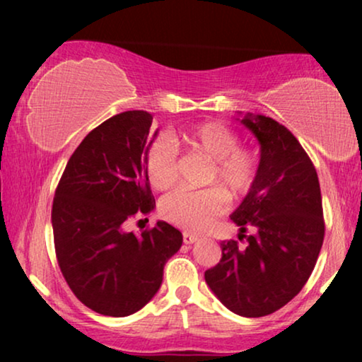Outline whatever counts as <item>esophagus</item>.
Instances as JSON below:
<instances>
[{
	"mask_svg": "<svg viewBox=\"0 0 362 362\" xmlns=\"http://www.w3.org/2000/svg\"><path fill=\"white\" fill-rule=\"evenodd\" d=\"M197 240H199V237L194 235V234H189V232H185V234H182V242H185L186 245L196 244Z\"/></svg>",
	"mask_w": 362,
	"mask_h": 362,
	"instance_id": "34e87169",
	"label": "esophagus"
}]
</instances>
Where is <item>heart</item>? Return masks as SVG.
<instances>
[{"mask_svg":"<svg viewBox=\"0 0 362 362\" xmlns=\"http://www.w3.org/2000/svg\"><path fill=\"white\" fill-rule=\"evenodd\" d=\"M175 145L211 163L206 182L216 187L202 191L177 189L161 201L160 214L166 222L187 230H204L226 209L227 197L242 199L257 177L254 153L240 148L239 136L221 123H201L176 136ZM150 185L166 191L176 182L177 158L170 143H153L145 158Z\"/></svg>","mask_w":362,"mask_h":362,"instance_id":"heart-1","label":"heart"}]
</instances>
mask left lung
<instances>
[{
  "label": "left lung",
  "instance_id": "obj_1",
  "mask_svg": "<svg viewBox=\"0 0 362 362\" xmlns=\"http://www.w3.org/2000/svg\"><path fill=\"white\" fill-rule=\"evenodd\" d=\"M239 117L260 145L255 185L230 214L245 245L222 240L221 262L204 279L232 313L259 318L285 306L310 279L323 245V206L313 163L291 132L265 115Z\"/></svg>",
  "mask_w": 362,
  "mask_h": 362
}]
</instances>
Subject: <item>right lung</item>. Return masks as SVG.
Here are the masks:
<instances>
[{
    "label": "right lung",
    "mask_w": 362,
    "mask_h": 362,
    "mask_svg": "<svg viewBox=\"0 0 362 362\" xmlns=\"http://www.w3.org/2000/svg\"><path fill=\"white\" fill-rule=\"evenodd\" d=\"M151 113L130 110L108 118L83 138L69 160L52 204L59 267L74 295L107 316L141 310L180 250L182 234L158 221L138 237L125 230L135 214L155 209L145 158Z\"/></svg>",
    "instance_id": "add662e5"
}]
</instances>
